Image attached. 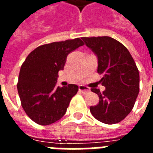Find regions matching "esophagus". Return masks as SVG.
<instances>
[{
    "instance_id": "esophagus-1",
    "label": "esophagus",
    "mask_w": 153,
    "mask_h": 153,
    "mask_svg": "<svg viewBox=\"0 0 153 153\" xmlns=\"http://www.w3.org/2000/svg\"><path fill=\"white\" fill-rule=\"evenodd\" d=\"M79 90L81 93H84V94H86V93H89L90 89L88 88V87H85L84 85H79Z\"/></svg>"
}]
</instances>
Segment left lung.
I'll return each mask as SVG.
<instances>
[{
	"label": "left lung",
	"mask_w": 153,
	"mask_h": 153,
	"mask_svg": "<svg viewBox=\"0 0 153 153\" xmlns=\"http://www.w3.org/2000/svg\"><path fill=\"white\" fill-rule=\"evenodd\" d=\"M84 43L97 57V73L106 88L92 92L99 97V103L91 106L95 118L107 125L123 120L134 106L139 92V73L134 60L126 47L111 37L82 38Z\"/></svg>",
	"instance_id": "8db88e82"
}]
</instances>
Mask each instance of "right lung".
Wrapping results in <instances>:
<instances>
[{
    "label": "right lung",
    "instance_id": "1",
    "mask_svg": "<svg viewBox=\"0 0 153 153\" xmlns=\"http://www.w3.org/2000/svg\"><path fill=\"white\" fill-rule=\"evenodd\" d=\"M83 45L80 38L45 44L33 51L23 63L17 89L22 107L35 123L51 125L65 114L79 87H56L58 72L64 70L67 56Z\"/></svg>",
    "mask_w": 153,
    "mask_h": 153
}]
</instances>
